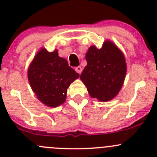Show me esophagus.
I'll use <instances>...</instances> for the list:
<instances>
[{"label":"esophagus","mask_w":157,"mask_h":157,"mask_svg":"<svg viewBox=\"0 0 157 157\" xmlns=\"http://www.w3.org/2000/svg\"><path fill=\"white\" fill-rule=\"evenodd\" d=\"M75 71H76V72L78 73L79 74H81V72H82V67H80V66H78V67H76Z\"/></svg>","instance_id":"34e87169"}]
</instances>
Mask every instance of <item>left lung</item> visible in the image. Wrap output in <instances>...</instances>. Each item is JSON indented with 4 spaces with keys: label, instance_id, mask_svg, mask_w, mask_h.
<instances>
[{
    "label": "left lung",
    "instance_id": "left-lung-1",
    "mask_svg": "<svg viewBox=\"0 0 157 157\" xmlns=\"http://www.w3.org/2000/svg\"><path fill=\"white\" fill-rule=\"evenodd\" d=\"M87 65L80 74L92 98L111 100L122 86L126 74L124 57L112 42L106 41L102 48L91 46L86 55Z\"/></svg>",
    "mask_w": 157,
    "mask_h": 157
}]
</instances>
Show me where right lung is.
I'll return each instance as SVG.
<instances>
[{
    "label": "right lung",
    "instance_id": "obj_1",
    "mask_svg": "<svg viewBox=\"0 0 157 157\" xmlns=\"http://www.w3.org/2000/svg\"><path fill=\"white\" fill-rule=\"evenodd\" d=\"M79 74L60 58L58 51L48 52L42 48L28 70V79L38 99L49 107H56L65 101L67 88Z\"/></svg>",
    "mask_w": 157,
    "mask_h": 157
}]
</instances>
